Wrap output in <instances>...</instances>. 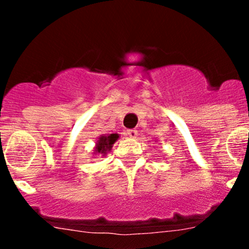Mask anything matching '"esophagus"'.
Here are the masks:
<instances>
[{
	"label": "esophagus",
	"instance_id": "1",
	"mask_svg": "<svg viewBox=\"0 0 249 249\" xmlns=\"http://www.w3.org/2000/svg\"><path fill=\"white\" fill-rule=\"evenodd\" d=\"M125 135H126V137H129V139H136L139 132H137V130H127Z\"/></svg>",
	"mask_w": 249,
	"mask_h": 249
}]
</instances>
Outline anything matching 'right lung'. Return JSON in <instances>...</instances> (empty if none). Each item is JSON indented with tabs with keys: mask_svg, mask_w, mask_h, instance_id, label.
<instances>
[{
	"mask_svg": "<svg viewBox=\"0 0 249 249\" xmlns=\"http://www.w3.org/2000/svg\"><path fill=\"white\" fill-rule=\"evenodd\" d=\"M119 139V135L118 134H107V135H101L99 137V140L96 141L94 147V153L92 154L96 157V155H101V157H106L107 153H109L112 150L113 144L117 142Z\"/></svg>",
	"mask_w": 249,
	"mask_h": 249,
	"instance_id": "right-lung-1",
	"label": "right lung"
}]
</instances>
